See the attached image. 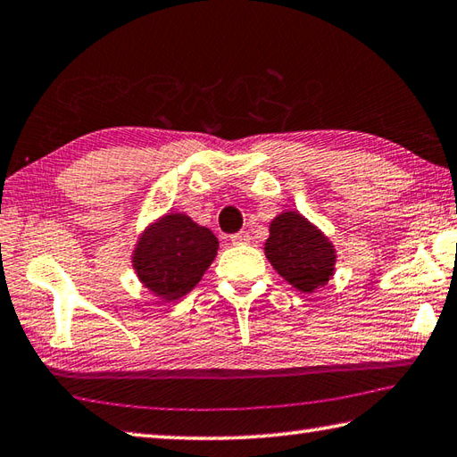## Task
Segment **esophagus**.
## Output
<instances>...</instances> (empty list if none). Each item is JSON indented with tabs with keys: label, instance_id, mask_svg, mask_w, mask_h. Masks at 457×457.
Here are the masks:
<instances>
[{
	"label": "esophagus",
	"instance_id": "obj_1",
	"mask_svg": "<svg viewBox=\"0 0 457 457\" xmlns=\"http://www.w3.org/2000/svg\"><path fill=\"white\" fill-rule=\"evenodd\" d=\"M229 241L234 245H244V244H249V234L247 231H239V234H234L229 237Z\"/></svg>",
	"mask_w": 457,
	"mask_h": 457
}]
</instances>
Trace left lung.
Here are the masks:
<instances>
[{
	"mask_svg": "<svg viewBox=\"0 0 457 457\" xmlns=\"http://www.w3.org/2000/svg\"><path fill=\"white\" fill-rule=\"evenodd\" d=\"M263 252L273 270L303 293L325 287L335 275L333 241L297 210H285L271 220Z\"/></svg>",
	"mask_w": 457,
	"mask_h": 457,
	"instance_id": "8db88e82",
	"label": "left lung"
}]
</instances>
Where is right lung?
Segmentation results:
<instances>
[{"label":"right lung","instance_id":"1","mask_svg":"<svg viewBox=\"0 0 457 457\" xmlns=\"http://www.w3.org/2000/svg\"><path fill=\"white\" fill-rule=\"evenodd\" d=\"M218 237L184 212H166L134 241L137 279L160 303L182 299L202 281L218 255Z\"/></svg>","mask_w":457,"mask_h":457}]
</instances>
